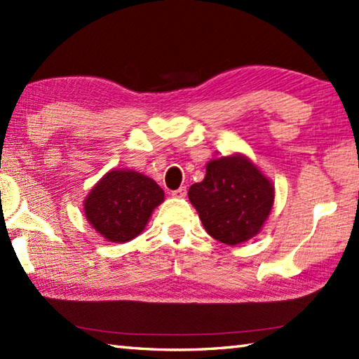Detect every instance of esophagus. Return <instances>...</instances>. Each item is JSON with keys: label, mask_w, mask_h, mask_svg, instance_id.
Masks as SVG:
<instances>
[{"label": "esophagus", "mask_w": 359, "mask_h": 359, "mask_svg": "<svg viewBox=\"0 0 359 359\" xmlns=\"http://www.w3.org/2000/svg\"><path fill=\"white\" fill-rule=\"evenodd\" d=\"M171 194L174 198H185L187 196V187H180V188H177V190H174Z\"/></svg>", "instance_id": "1"}]
</instances>
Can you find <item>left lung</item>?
I'll return each instance as SVG.
<instances>
[{"mask_svg": "<svg viewBox=\"0 0 359 359\" xmlns=\"http://www.w3.org/2000/svg\"><path fill=\"white\" fill-rule=\"evenodd\" d=\"M188 198L209 236L239 245L263 229L276 190L250 158L231 154L208 161L204 180L190 187Z\"/></svg>", "mask_w": 359, "mask_h": 359, "instance_id": "obj_1", "label": "left lung"}]
</instances>
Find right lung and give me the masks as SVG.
Wrapping results in <instances>:
<instances>
[{
  "label": "right lung",
  "instance_id": "right-lung-1",
  "mask_svg": "<svg viewBox=\"0 0 359 359\" xmlns=\"http://www.w3.org/2000/svg\"><path fill=\"white\" fill-rule=\"evenodd\" d=\"M165 191L154 179L133 169H111L83 199V214L96 233L115 244L137 238Z\"/></svg>",
  "mask_w": 359,
  "mask_h": 359
}]
</instances>
